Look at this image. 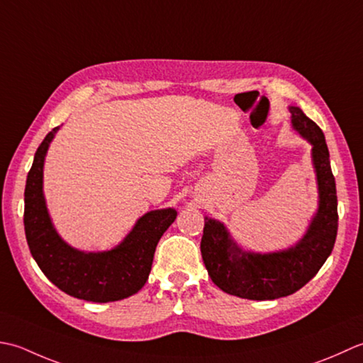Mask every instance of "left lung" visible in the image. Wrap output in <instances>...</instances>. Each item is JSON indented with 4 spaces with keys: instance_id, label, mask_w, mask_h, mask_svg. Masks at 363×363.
Masks as SVG:
<instances>
[{
    "instance_id": "left-lung-1",
    "label": "left lung",
    "mask_w": 363,
    "mask_h": 363,
    "mask_svg": "<svg viewBox=\"0 0 363 363\" xmlns=\"http://www.w3.org/2000/svg\"><path fill=\"white\" fill-rule=\"evenodd\" d=\"M293 130L312 145L318 184V210L304 236L276 252L242 250L227 227L205 218L201 252L208 276L220 290L242 299L272 301L290 296L312 280L334 249L338 213L329 150L321 128L298 106H290Z\"/></svg>"
}]
</instances>
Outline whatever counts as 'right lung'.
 <instances>
[{"label":"right lung","mask_w":363,"mask_h":363,"mask_svg":"<svg viewBox=\"0 0 363 363\" xmlns=\"http://www.w3.org/2000/svg\"><path fill=\"white\" fill-rule=\"evenodd\" d=\"M59 127L51 130L34 155L25 188V233L31 255L59 290L91 302H114L138 293L149 279L155 249L171 225L174 208L140 216L122 242L101 252H84L65 242L51 223L43 196V162Z\"/></svg>","instance_id":"1"}]
</instances>
